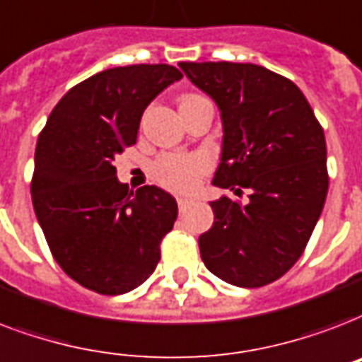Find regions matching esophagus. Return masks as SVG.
Listing matches in <instances>:
<instances>
[{
    "instance_id": "obj_1",
    "label": "esophagus",
    "mask_w": 362,
    "mask_h": 362,
    "mask_svg": "<svg viewBox=\"0 0 362 362\" xmlns=\"http://www.w3.org/2000/svg\"><path fill=\"white\" fill-rule=\"evenodd\" d=\"M176 203H178V209H180V211H186V206H189L192 199H187V197H176Z\"/></svg>"
}]
</instances>
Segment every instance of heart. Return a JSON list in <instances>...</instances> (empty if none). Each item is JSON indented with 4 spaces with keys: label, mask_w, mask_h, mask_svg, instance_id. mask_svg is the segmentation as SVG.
<instances>
[{
    "label": "heart",
    "mask_w": 362,
    "mask_h": 362,
    "mask_svg": "<svg viewBox=\"0 0 362 362\" xmlns=\"http://www.w3.org/2000/svg\"><path fill=\"white\" fill-rule=\"evenodd\" d=\"M199 98V95H184L180 104ZM211 169V159L203 153H165L151 165V175L161 186L173 192H192L201 176Z\"/></svg>",
    "instance_id": "b5f03b06"
}]
</instances>
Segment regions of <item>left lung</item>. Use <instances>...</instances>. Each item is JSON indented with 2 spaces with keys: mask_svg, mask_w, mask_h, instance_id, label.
Instances as JSON below:
<instances>
[{
  "mask_svg": "<svg viewBox=\"0 0 362 362\" xmlns=\"http://www.w3.org/2000/svg\"><path fill=\"white\" fill-rule=\"evenodd\" d=\"M216 102L224 125L212 184L247 203L212 201L214 224L199 237L206 269L226 283L258 288L303 255L328 192L321 123L296 85L264 66L180 62Z\"/></svg>",
  "mask_w": 362,
  "mask_h": 362,
  "instance_id": "obj_1",
  "label": "left lung"
}]
</instances>
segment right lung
Returning a JSON list of instances; mask_svg holds the SVG:
<instances>
[{
    "instance_id": "1",
    "label": "right lung",
    "mask_w": 362,
    "mask_h": 362,
    "mask_svg": "<svg viewBox=\"0 0 362 362\" xmlns=\"http://www.w3.org/2000/svg\"><path fill=\"white\" fill-rule=\"evenodd\" d=\"M180 77L169 64L104 70L71 87L40 132L30 187L35 216L52 258L89 291L125 294L161 258L178 216L175 197L157 186L129 193L114 159L136 144L148 104Z\"/></svg>"
}]
</instances>
